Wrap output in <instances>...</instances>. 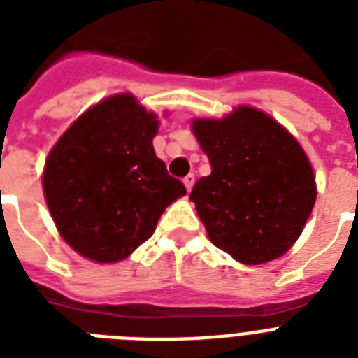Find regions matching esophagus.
<instances>
[{"label": "esophagus", "mask_w": 358, "mask_h": 358, "mask_svg": "<svg viewBox=\"0 0 358 358\" xmlns=\"http://www.w3.org/2000/svg\"><path fill=\"white\" fill-rule=\"evenodd\" d=\"M193 184H195V174H187V176L184 178V185H185V189H187V193L191 191Z\"/></svg>", "instance_id": "esophagus-1"}]
</instances>
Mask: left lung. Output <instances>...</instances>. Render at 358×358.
Returning a JSON list of instances; mask_svg holds the SVG:
<instances>
[{
	"label": "left lung",
	"instance_id": "1",
	"mask_svg": "<svg viewBox=\"0 0 358 358\" xmlns=\"http://www.w3.org/2000/svg\"><path fill=\"white\" fill-rule=\"evenodd\" d=\"M191 128L212 165L189 195L210 241L245 266L282 256L316 202L305 150L277 120L249 106L224 119H195Z\"/></svg>",
	"mask_w": 358,
	"mask_h": 358
}]
</instances>
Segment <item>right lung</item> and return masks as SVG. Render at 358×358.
Masks as SVG:
<instances>
[{"label": "right lung", "instance_id": "1", "mask_svg": "<svg viewBox=\"0 0 358 358\" xmlns=\"http://www.w3.org/2000/svg\"><path fill=\"white\" fill-rule=\"evenodd\" d=\"M156 119L128 92L115 94L87 109L48 154V210L78 255L98 264L128 258L185 195L154 152Z\"/></svg>", "mask_w": 358, "mask_h": 358}]
</instances>
